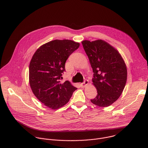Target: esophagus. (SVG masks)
Instances as JSON below:
<instances>
[{"instance_id":"34e87169","label":"esophagus","mask_w":148,"mask_h":148,"mask_svg":"<svg viewBox=\"0 0 148 148\" xmlns=\"http://www.w3.org/2000/svg\"><path fill=\"white\" fill-rule=\"evenodd\" d=\"M88 84V79H85L84 81V82L81 83V86L82 88H84V87H85V86H86Z\"/></svg>"}]
</instances>
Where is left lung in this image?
I'll return each mask as SVG.
<instances>
[{"mask_svg":"<svg viewBox=\"0 0 148 148\" xmlns=\"http://www.w3.org/2000/svg\"><path fill=\"white\" fill-rule=\"evenodd\" d=\"M93 69V84L96 97L91 102L106 107L116 101L121 95L127 81V68L121 54L107 42L98 40L82 42Z\"/></svg>","mask_w":148,"mask_h":148,"instance_id":"8db88e82","label":"left lung"}]
</instances>
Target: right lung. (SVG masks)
<instances>
[{"label": "right lung", "mask_w": 148, "mask_h": 148, "mask_svg": "<svg viewBox=\"0 0 148 148\" xmlns=\"http://www.w3.org/2000/svg\"><path fill=\"white\" fill-rule=\"evenodd\" d=\"M79 43L69 40H55L41 45L29 64V83L35 96L52 110L66 104L77 89L68 81L62 84L65 63Z\"/></svg>", "instance_id": "add662e5"}]
</instances>
